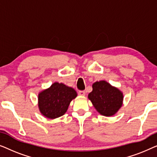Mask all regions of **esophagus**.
Here are the masks:
<instances>
[{
  "label": "esophagus",
  "instance_id": "1",
  "mask_svg": "<svg viewBox=\"0 0 157 157\" xmlns=\"http://www.w3.org/2000/svg\"><path fill=\"white\" fill-rule=\"evenodd\" d=\"M78 94L81 96H84L86 95V92L84 91H80L78 92Z\"/></svg>",
  "mask_w": 157,
  "mask_h": 157
}]
</instances>
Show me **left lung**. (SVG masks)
<instances>
[{
  "mask_svg": "<svg viewBox=\"0 0 157 157\" xmlns=\"http://www.w3.org/2000/svg\"><path fill=\"white\" fill-rule=\"evenodd\" d=\"M92 88L88 98L96 110L105 117L115 115L123 105L122 91L104 80L96 81Z\"/></svg>",
  "mask_w": 157,
  "mask_h": 157,
  "instance_id": "obj_1",
  "label": "left lung"
}]
</instances>
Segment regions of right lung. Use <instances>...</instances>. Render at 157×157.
Masks as SVG:
<instances>
[{
  "label": "right lung",
  "instance_id": "right-lung-1",
  "mask_svg": "<svg viewBox=\"0 0 157 157\" xmlns=\"http://www.w3.org/2000/svg\"><path fill=\"white\" fill-rule=\"evenodd\" d=\"M76 96V91L73 88L55 82L38 94V109L45 117L56 119L67 111L71 101Z\"/></svg>",
  "mask_w": 157,
  "mask_h": 157
}]
</instances>
